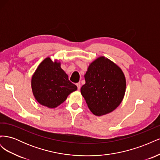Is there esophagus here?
Returning a JSON list of instances; mask_svg holds the SVG:
<instances>
[{
  "mask_svg": "<svg viewBox=\"0 0 160 160\" xmlns=\"http://www.w3.org/2000/svg\"><path fill=\"white\" fill-rule=\"evenodd\" d=\"M76 85L77 87V89H80V88H81V83H76Z\"/></svg>",
  "mask_w": 160,
  "mask_h": 160,
  "instance_id": "1",
  "label": "esophagus"
}]
</instances>
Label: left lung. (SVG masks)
Returning a JSON list of instances; mask_svg holds the SVG:
<instances>
[{
  "mask_svg": "<svg viewBox=\"0 0 160 160\" xmlns=\"http://www.w3.org/2000/svg\"><path fill=\"white\" fill-rule=\"evenodd\" d=\"M85 79L81 93L94 115L109 113L122 103L126 88L125 75L109 59L101 57L91 62Z\"/></svg>",
  "mask_w": 160,
  "mask_h": 160,
  "instance_id": "obj_1",
  "label": "left lung"
}]
</instances>
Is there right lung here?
I'll return each instance as SVG.
<instances>
[{
	"instance_id": "1",
	"label": "right lung",
	"mask_w": 160,
	"mask_h": 160,
	"mask_svg": "<svg viewBox=\"0 0 160 160\" xmlns=\"http://www.w3.org/2000/svg\"><path fill=\"white\" fill-rule=\"evenodd\" d=\"M31 86L37 101L49 108H57L77 89L61 68L60 62H53L49 57L37 67L32 77Z\"/></svg>"
}]
</instances>
